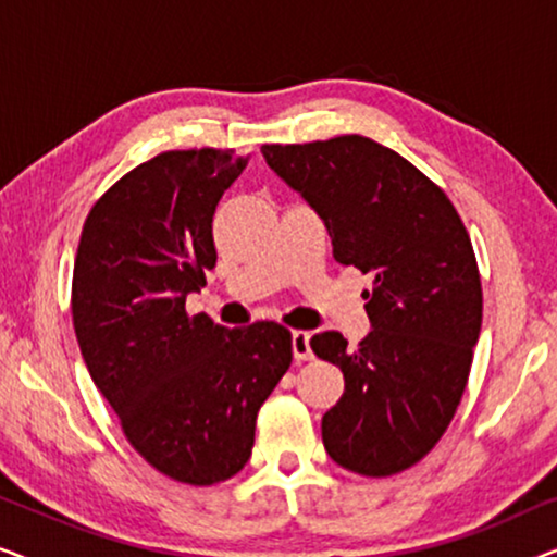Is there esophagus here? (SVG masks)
<instances>
[{
    "label": "esophagus",
    "mask_w": 557,
    "mask_h": 557,
    "mask_svg": "<svg viewBox=\"0 0 557 557\" xmlns=\"http://www.w3.org/2000/svg\"><path fill=\"white\" fill-rule=\"evenodd\" d=\"M311 334L304 332V330H296L292 334V349H294V360L296 362H307L314 357V352H311Z\"/></svg>",
    "instance_id": "34e87169"
}]
</instances>
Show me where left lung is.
Instances as JSON below:
<instances>
[{"label": "left lung", "instance_id": "8db88e82", "mask_svg": "<svg viewBox=\"0 0 557 557\" xmlns=\"http://www.w3.org/2000/svg\"><path fill=\"white\" fill-rule=\"evenodd\" d=\"M265 164L324 220L334 261L372 278V332L311 337L345 393L322 418L326 454L362 476L413 467L438 444L467 387L482 330V278L459 212L398 151L360 134L263 144Z\"/></svg>", "mask_w": 557, "mask_h": 557}]
</instances>
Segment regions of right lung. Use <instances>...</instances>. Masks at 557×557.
I'll return each instance as SVG.
<instances>
[{
	"label": "right lung",
	"instance_id": "1",
	"mask_svg": "<svg viewBox=\"0 0 557 557\" xmlns=\"http://www.w3.org/2000/svg\"><path fill=\"white\" fill-rule=\"evenodd\" d=\"M246 164L205 147L134 166L90 208L73 265V326L90 377L128 444L193 486L246 467L258 410L292 364L286 326L227 330L185 309L215 269L212 215Z\"/></svg>",
	"mask_w": 557,
	"mask_h": 557
}]
</instances>
